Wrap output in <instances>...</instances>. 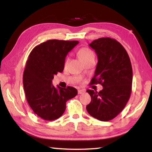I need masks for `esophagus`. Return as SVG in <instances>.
Returning a JSON list of instances; mask_svg holds the SVG:
<instances>
[{
    "label": "esophagus",
    "mask_w": 152,
    "mask_h": 152,
    "mask_svg": "<svg viewBox=\"0 0 152 152\" xmlns=\"http://www.w3.org/2000/svg\"><path fill=\"white\" fill-rule=\"evenodd\" d=\"M84 92H85V91H84V90H82V89H79L78 91V93L79 94H83V93H84Z\"/></svg>",
    "instance_id": "esophagus-1"
}]
</instances>
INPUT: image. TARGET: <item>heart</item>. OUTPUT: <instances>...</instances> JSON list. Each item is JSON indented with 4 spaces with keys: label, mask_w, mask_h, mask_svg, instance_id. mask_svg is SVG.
<instances>
[{
    "label": "heart",
    "mask_w": 152,
    "mask_h": 152,
    "mask_svg": "<svg viewBox=\"0 0 152 152\" xmlns=\"http://www.w3.org/2000/svg\"><path fill=\"white\" fill-rule=\"evenodd\" d=\"M78 56L80 60L82 61L86 60H88V59H90L91 58H94V53L93 51L88 48H82L81 49H80L79 51H78ZM68 60L67 59L65 62V66H66Z\"/></svg>",
    "instance_id": "obj_1"
}]
</instances>
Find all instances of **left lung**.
Here are the masks:
<instances>
[{"label":"left lung","mask_w":152,"mask_h":152,"mask_svg":"<svg viewBox=\"0 0 152 152\" xmlns=\"http://www.w3.org/2000/svg\"><path fill=\"white\" fill-rule=\"evenodd\" d=\"M89 45L98 57L91 84H101L103 88L100 92L87 90L91 102L86 110L95 119L108 121L122 111L129 99L133 79L132 64L127 51L114 39L99 38Z\"/></svg>","instance_id":"obj_1"}]
</instances>
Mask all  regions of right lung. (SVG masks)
<instances>
[{
  "mask_svg": "<svg viewBox=\"0 0 152 152\" xmlns=\"http://www.w3.org/2000/svg\"><path fill=\"white\" fill-rule=\"evenodd\" d=\"M78 41L48 40L33 49L23 73V87L28 104L42 119L53 121L66 110V102L78 94L72 86L55 88L53 76L62 72L67 54Z\"/></svg>",
  "mask_w": 152,
  "mask_h": 152,
  "instance_id": "obj_1",
  "label": "right lung"
}]
</instances>
